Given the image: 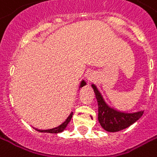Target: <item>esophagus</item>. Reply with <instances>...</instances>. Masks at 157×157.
Masks as SVG:
<instances>
[{"label": "esophagus", "mask_w": 157, "mask_h": 157, "mask_svg": "<svg viewBox=\"0 0 157 157\" xmlns=\"http://www.w3.org/2000/svg\"><path fill=\"white\" fill-rule=\"evenodd\" d=\"M95 76H96V75L94 72H90L88 75V79H89V81H92V80H94L95 78Z\"/></svg>", "instance_id": "34e87169"}]
</instances>
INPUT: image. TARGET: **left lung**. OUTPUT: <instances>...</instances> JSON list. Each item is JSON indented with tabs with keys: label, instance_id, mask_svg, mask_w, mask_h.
Masks as SVG:
<instances>
[{
	"label": "left lung",
	"instance_id": "1",
	"mask_svg": "<svg viewBox=\"0 0 157 157\" xmlns=\"http://www.w3.org/2000/svg\"><path fill=\"white\" fill-rule=\"evenodd\" d=\"M98 103V121L101 126L109 132H117L132 125L143 116V111L135 113H125L110 108L105 102L99 90L92 84Z\"/></svg>",
	"mask_w": 157,
	"mask_h": 157
}]
</instances>
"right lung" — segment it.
<instances>
[{
  "label": "right lung",
  "instance_id": "add662e5",
  "mask_svg": "<svg viewBox=\"0 0 157 157\" xmlns=\"http://www.w3.org/2000/svg\"><path fill=\"white\" fill-rule=\"evenodd\" d=\"M86 84V82H84V81H82V82H81V85H80V88H82V87H83L84 85ZM72 116H73V112H71L70 113V115L68 116V118L66 119V121L64 122H62L61 125H59L58 127L56 128H50V129H44V130H41V129H37V128H35L37 131H39V132H47V133H55V134H57V133H60L62 132L66 127L68 126V122H70V120H71V118H72Z\"/></svg>",
  "mask_w": 157,
  "mask_h": 157
}]
</instances>
